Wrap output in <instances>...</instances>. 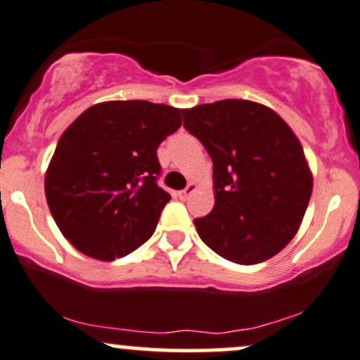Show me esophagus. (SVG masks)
I'll return each mask as SVG.
<instances>
[{
  "label": "esophagus",
  "instance_id": "1",
  "mask_svg": "<svg viewBox=\"0 0 360 360\" xmlns=\"http://www.w3.org/2000/svg\"><path fill=\"white\" fill-rule=\"evenodd\" d=\"M196 191V184L194 183H189L188 186H186V188L183 189V191H179V198L181 200H188L189 196H191V194Z\"/></svg>",
  "mask_w": 360,
  "mask_h": 360
}]
</instances>
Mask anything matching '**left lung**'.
I'll return each mask as SVG.
<instances>
[{
  "instance_id": "8db88e82",
  "label": "left lung",
  "mask_w": 360,
  "mask_h": 360,
  "mask_svg": "<svg viewBox=\"0 0 360 360\" xmlns=\"http://www.w3.org/2000/svg\"><path fill=\"white\" fill-rule=\"evenodd\" d=\"M213 160L214 206L196 218L210 249L242 266L278 254L298 232L313 177L303 147L276 111L247 100L181 110Z\"/></svg>"
}]
</instances>
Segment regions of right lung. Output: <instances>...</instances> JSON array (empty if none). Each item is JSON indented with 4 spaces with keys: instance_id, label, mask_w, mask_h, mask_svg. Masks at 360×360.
Instances as JSON below:
<instances>
[{
    "instance_id": "1",
    "label": "right lung",
    "mask_w": 360,
    "mask_h": 360,
    "mask_svg": "<svg viewBox=\"0 0 360 360\" xmlns=\"http://www.w3.org/2000/svg\"><path fill=\"white\" fill-rule=\"evenodd\" d=\"M179 127L181 110L142 100L98 103L68 127L45 174V198L77 250L115 260L152 237L171 200L157 184V148Z\"/></svg>"
}]
</instances>
